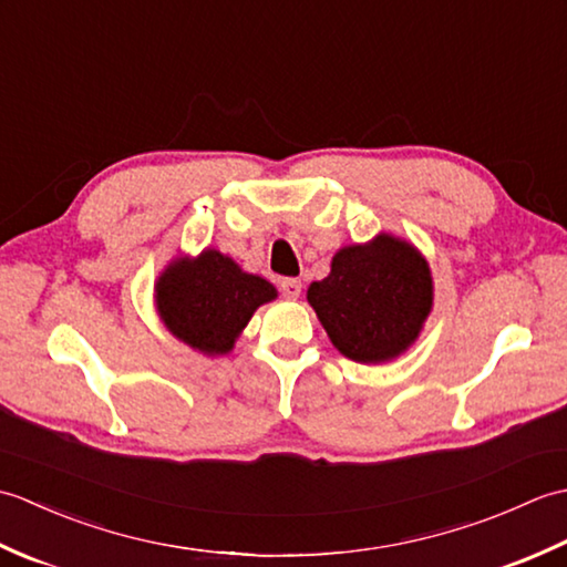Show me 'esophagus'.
<instances>
[{"instance_id": "obj_1", "label": "esophagus", "mask_w": 567, "mask_h": 567, "mask_svg": "<svg viewBox=\"0 0 567 567\" xmlns=\"http://www.w3.org/2000/svg\"><path fill=\"white\" fill-rule=\"evenodd\" d=\"M280 292L287 299H297L302 295V280H297V277H285V280H280Z\"/></svg>"}]
</instances>
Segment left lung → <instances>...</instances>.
<instances>
[{
	"label": "left lung",
	"mask_w": 567,
	"mask_h": 567,
	"mask_svg": "<svg viewBox=\"0 0 567 567\" xmlns=\"http://www.w3.org/2000/svg\"><path fill=\"white\" fill-rule=\"evenodd\" d=\"M331 343L355 363H382L412 343L431 311V272L414 246L378 236L343 248L307 292Z\"/></svg>",
	"instance_id": "left-lung-1"
}]
</instances>
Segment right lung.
<instances>
[{"mask_svg": "<svg viewBox=\"0 0 567 567\" xmlns=\"http://www.w3.org/2000/svg\"><path fill=\"white\" fill-rule=\"evenodd\" d=\"M275 295L268 280L244 272L212 248L197 260L173 262L155 287V302L167 329L209 355L231 351L252 311Z\"/></svg>", "mask_w": 567, "mask_h": 567, "instance_id": "add662e5", "label": "right lung"}]
</instances>
